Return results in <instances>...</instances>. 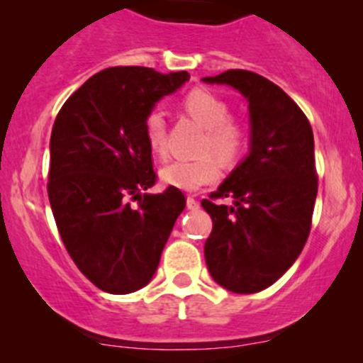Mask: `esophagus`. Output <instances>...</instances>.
<instances>
[{"label":"esophagus","instance_id":"esophagus-1","mask_svg":"<svg viewBox=\"0 0 363 363\" xmlns=\"http://www.w3.org/2000/svg\"><path fill=\"white\" fill-rule=\"evenodd\" d=\"M186 205H188L189 211H196V208H200L199 200H195L193 196H188V199H186Z\"/></svg>","mask_w":363,"mask_h":363}]
</instances>
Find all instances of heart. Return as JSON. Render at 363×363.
Here are the masks:
<instances>
[{"label":"heart","mask_w":363,"mask_h":363,"mask_svg":"<svg viewBox=\"0 0 363 363\" xmlns=\"http://www.w3.org/2000/svg\"><path fill=\"white\" fill-rule=\"evenodd\" d=\"M182 108L189 117L205 128L200 144L202 158L177 160L161 168L164 184L182 191H196L219 179L221 164L239 161L247 147V130L232 117V108L212 91L196 87L182 98ZM144 135L151 151L158 156L167 155V124L160 111H151L144 119Z\"/></svg>","instance_id":"heart-1"}]
</instances>
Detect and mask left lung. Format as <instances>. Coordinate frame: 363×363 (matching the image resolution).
I'll use <instances>...</instances> for the list:
<instances>
[{
	"mask_svg": "<svg viewBox=\"0 0 363 363\" xmlns=\"http://www.w3.org/2000/svg\"><path fill=\"white\" fill-rule=\"evenodd\" d=\"M228 84L250 101V156L202 200L212 218L205 263L212 279L233 294H256L276 283L302 252L318 193L309 119L274 82L247 69L203 77ZM232 196L233 208L216 204Z\"/></svg>",
	"mask_w": 363,
	"mask_h": 363,
	"instance_id": "1",
	"label": "left lung"
}]
</instances>
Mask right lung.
<instances>
[{"mask_svg":"<svg viewBox=\"0 0 363 363\" xmlns=\"http://www.w3.org/2000/svg\"><path fill=\"white\" fill-rule=\"evenodd\" d=\"M189 80L145 67L101 69L65 101L50 135L47 193L68 255L96 288L124 295L155 276L181 189L156 184L144 119L156 101ZM137 201V204H133Z\"/></svg>","mask_w":363,"mask_h":363,"instance_id":"add662e5","label":"right lung"}]
</instances>
